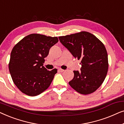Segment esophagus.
<instances>
[{
    "mask_svg": "<svg viewBox=\"0 0 124 124\" xmlns=\"http://www.w3.org/2000/svg\"><path fill=\"white\" fill-rule=\"evenodd\" d=\"M59 72H63L64 70V69H62L60 68V69H59Z\"/></svg>",
    "mask_w": 124,
    "mask_h": 124,
    "instance_id": "34e87169",
    "label": "esophagus"
}]
</instances>
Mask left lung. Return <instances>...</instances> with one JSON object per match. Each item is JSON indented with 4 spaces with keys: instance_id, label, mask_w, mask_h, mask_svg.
I'll use <instances>...</instances> for the list:
<instances>
[{
    "instance_id": "obj_1",
    "label": "left lung",
    "mask_w": 124,
    "mask_h": 124,
    "mask_svg": "<svg viewBox=\"0 0 124 124\" xmlns=\"http://www.w3.org/2000/svg\"><path fill=\"white\" fill-rule=\"evenodd\" d=\"M59 39L75 58L81 60L82 65L81 71H73L74 77L69 82V85L82 94L94 92L102 84L108 72V55L104 45L86 31Z\"/></svg>"
}]
</instances>
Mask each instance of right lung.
Wrapping results in <instances>:
<instances>
[{"instance_id": "right-lung-1", "label": "right lung", "mask_w": 124, "mask_h": 124, "mask_svg": "<svg viewBox=\"0 0 124 124\" xmlns=\"http://www.w3.org/2000/svg\"><path fill=\"white\" fill-rule=\"evenodd\" d=\"M57 42V37L31 34L13 47L9 70L13 82L22 93L36 96L50 86L57 69L47 70L43 63L51 47Z\"/></svg>"}]
</instances>
